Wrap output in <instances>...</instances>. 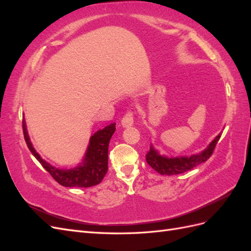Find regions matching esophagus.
<instances>
[{
  "label": "esophagus",
  "mask_w": 251,
  "mask_h": 251,
  "mask_svg": "<svg viewBox=\"0 0 251 251\" xmlns=\"http://www.w3.org/2000/svg\"><path fill=\"white\" fill-rule=\"evenodd\" d=\"M134 123V115L133 112H127L126 115L121 119V126L124 127H130L133 126Z\"/></svg>",
  "instance_id": "esophagus-1"
}]
</instances>
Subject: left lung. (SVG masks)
<instances>
[{
  "instance_id": "8db88e82",
  "label": "left lung",
  "mask_w": 251,
  "mask_h": 251,
  "mask_svg": "<svg viewBox=\"0 0 251 251\" xmlns=\"http://www.w3.org/2000/svg\"><path fill=\"white\" fill-rule=\"evenodd\" d=\"M220 137H221V133L208 144L206 149H204L198 154L191 156H163L159 154V151L153 147V144H151L150 151L146 155L147 162L149 163L151 168H153L157 173L161 175H166V176L185 173L207 160L211 156L212 151H214L216 144L218 143Z\"/></svg>"
}]
</instances>
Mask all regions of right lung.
<instances>
[{
	"label": "right lung",
	"instance_id": "1",
	"mask_svg": "<svg viewBox=\"0 0 251 251\" xmlns=\"http://www.w3.org/2000/svg\"><path fill=\"white\" fill-rule=\"evenodd\" d=\"M116 124H111L98 130L91 136L89 146L82 161L73 169H58L51 165L37 153L30 141L25 120H23V130L27 146L32 155L39 160L52 178L66 187H91L100 183L108 172V150L112 135L115 132Z\"/></svg>",
	"mask_w": 251,
	"mask_h": 251
}]
</instances>
